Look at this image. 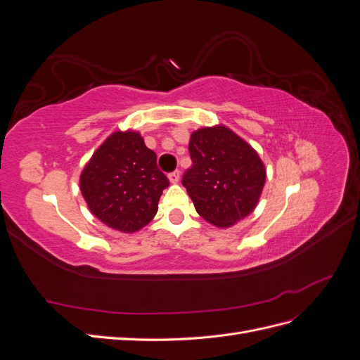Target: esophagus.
<instances>
[{
	"mask_svg": "<svg viewBox=\"0 0 360 360\" xmlns=\"http://www.w3.org/2000/svg\"><path fill=\"white\" fill-rule=\"evenodd\" d=\"M168 179H169V181L171 183H179V180H180V171H172V172H169L168 174Z\"/></svg>",
	"mask_w": 360,
	"mask_h": 360,
	"instance_id": "34e87169",
	"label": "esophagus"
}]
</instances>
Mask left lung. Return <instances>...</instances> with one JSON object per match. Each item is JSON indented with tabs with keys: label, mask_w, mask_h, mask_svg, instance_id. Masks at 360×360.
Wrapping results in <instances>:
<instances>
[{
	"label": "left lung",
	"mask_w": 360,
	"mask_h": 360,
	"mask_svg": "<svg viewBox=\"0 0 360 360\" xmlns=\"http://www.w3.org/2000/svg\"><path fill=\"white\" fill-rule=\"evenodd\" d=\"M192 167L181 179L198 214L228 228L254 212L266 181L257 151L225 126L191 135Z\"/></svg>",
	"instance_id": "8db88e82"
}]
</instances>
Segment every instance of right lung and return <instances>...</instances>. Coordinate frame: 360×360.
<instances>
[{
	"mask_svg": "<svg viewBox=\"0 0 360 360\" xmlns=\"http://www.w3.org/2000/svg\"><path fill=\"white\" fill-rule=\"evenodd\" d=\"M81 192L91 213L122 233H135L158 213L167 179L156 153L138 132H114L94 151L81 179Z\"/></svg>",
	"mask_w": 360,
	"mask_h": 360,
	"instance_id": "1",
	"label": "right lung"
}]
</instances>
